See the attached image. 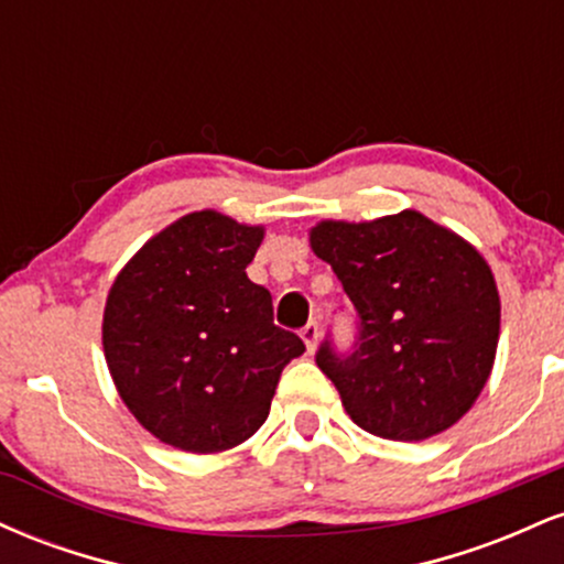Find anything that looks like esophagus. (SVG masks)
Returning a JSON list of instances; mask_svg holds the SVG:
<instances>
[{"instance_id": "1", "label": "esophagus", "mask_w": 564, "mask_h": 564, "mask_svg": "<svg viewBox=\"0 0 564 564\" xmlns=\"http://www.w3.org/2000/svg\"><path fill=\"white\" fill-rule=\"evenodd\" d=\"M318 336H321V332H318V323L315 321H310L307 326L302 328V341H304V347H307V352H315V347H318Z\"/></svg>"}]
</instances>
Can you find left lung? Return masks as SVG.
Segmentation results:
<instances>
[{"label":"left lung","instance_id":"8db88e82","mask_svg":"<svg viewBox=\"0 0 564 564\" xmlns=\"http://www.w3.org/2000/svg\"><path fill=\"white\" fill-rule=\"evenodd\" d=\"M315 257L332 264L360 318L352 355L318 368L360 430L419 443L453 426L494 371L501 300L469 241L416 209L368 223L321 219Z\"/></svg>","mask_w":564,"mask_h":564}]
</instances>
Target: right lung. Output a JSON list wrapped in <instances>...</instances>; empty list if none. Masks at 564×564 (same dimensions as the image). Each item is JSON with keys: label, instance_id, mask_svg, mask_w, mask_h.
<instances>
[{"label": "right lung", "instance_id": "1", "mask_svg": "<svg viewBox=\"0 0 564 564\" xmlns=\"http://www.w3.org/2000/svg\"><path fill=\"white\" fill-rule=\"evenodd\" d=\"M262 238V225L191 212L142 243L108 291L102 352L116 392L172 448L219 453L249 440L304 352L273 323L270 291L246 275Z\"/></svg>", "mask_w": 564, "mask_h": 564}]
</instances>
